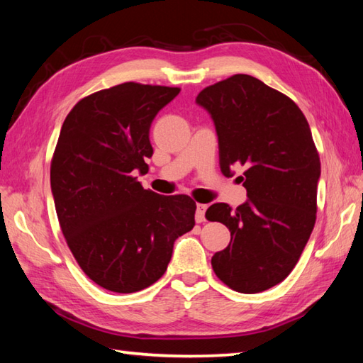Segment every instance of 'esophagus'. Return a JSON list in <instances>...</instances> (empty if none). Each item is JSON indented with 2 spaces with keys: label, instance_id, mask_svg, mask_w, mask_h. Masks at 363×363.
<instances>
[{
  "label": "esophagus",
  "instance_id": "34e87169",
  "mask_svg": "<svg viewBox=\"0 0 363 363\" xmlns=\"http://www.w3.org/2000/svg\"><path fill=\"white\" fill-rule=\"evenodd\" d=\"M206 211H207V204H198L196 206V215L195 218L198 223L206 221Z\"/></svg>",
  "mask_w": 363,
  "mask_h": 363
}]
</instances>
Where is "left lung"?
<instances>
[{"label": "left lung", "mask_w": 363, "mask_h": 363, "mask_svg": "<svg viewBox=\"0 0 363 363\" xmlns=\"http://www.w3.org/2000/svg\"><path fill=\"white\" fill-rule=\"evenodd\" d=\"M196 104L217 130L223 174L246 168L248 199L235 211L217 203L206 212L230 230L212 268L235 291L268 290L295 268L317 218L321 165L309 123L289 96L250 74L206 87Z\"/></svg>", "instance_id": "1"}]
</instances>
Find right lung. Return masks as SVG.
<instances>
[{
	"mask_svg": "<svg viewBox=\"0 0 363 363\" xmlns=\"http://www.w3.org/2000/svg\"><path fill=\"white\" fill-rule=\"evenodd\" d=\"M177 87L125 82L82 98L60 129L51 191L68 248L82 272L115 293L160 279L177 237L195 226L187 195L145 190L133 176L152 156L150 128Z\"/></svg>",
	"mask_w": 363,
	"mask_h": 363,
	"instance_id": "right-lung-1",
	"label": "right lung"
}]
</instances>
